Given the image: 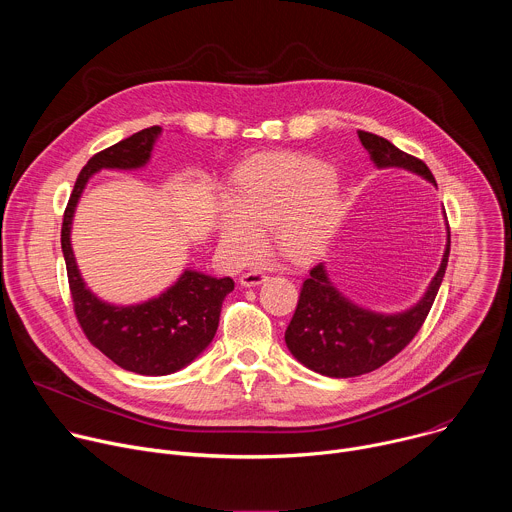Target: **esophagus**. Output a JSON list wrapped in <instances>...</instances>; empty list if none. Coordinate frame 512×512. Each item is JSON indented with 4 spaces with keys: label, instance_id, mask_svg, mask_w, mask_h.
<instances>
[{
    "label": "esophagus",
    "instance_id": "obj_1",
    "mask_svg": "<svg viewBox=\"0 0 512 512\" xmlns=\"http://www.w3.org/2000/svg\"><path fill=\"white\" fill-rule=\"evenodd\" d=\"M265 279H267V273H265V271H261V269H251V271H247V273L241 275V285H243V287H253V285L263 283Z\"/></svg>",
    "mask_w": 512,
    "mask_h": 512
}]
</instances>
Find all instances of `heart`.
Wrapping results in <instances>:
<instances>
[{"instance_id": "heart-1", "label": "heart", "mask_w": 512, "mask_h": 512, "mask_svg": "<svg viewBox=\"0 0 512 512\" xmlns=\"http://www.w3.org/2000/svg\"><path fill=\"white\" fill-rule=\"evenodd\" d=\"M334 182V170L308 156L269 154L243 164L233 178V206L218 214L225 251L245 259L261 241L259 227H273L275 243L289 259H312L340 218Z\"/></svg>"}]
</instances>
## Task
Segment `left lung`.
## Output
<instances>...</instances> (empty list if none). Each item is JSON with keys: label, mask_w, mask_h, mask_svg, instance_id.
<instances>
[{"label": "left lung", "mask_w": 512, "mask_h": 512, "mask_svg": "<svg viewBox=\"0 0 512 512\" xmlns=\"http://www.w3.org/2000/svg\"><path fill=\"white\" fill-rule=\"evenodd\" d=\"M356 133L364 150L371 154L379 168H407L435 184V178L423 160L401 152L381 135L362 129ZM448 257L450 235L440 271L429 283L427 294L415 308L397 316L373 314L350 304L328 281L324 265H314L300 289L294 318L285 330L287 348L308 369L334 379L358 377L383 367L415 338L423 326L437 289L442 285Z\"/></svg>", "instance_id": "left-lung-1"}]
</instances>
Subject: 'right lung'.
Returning <instances> with one entry per match:
<instances>
[{"label": "right lung", "mask_w": 512, "mask_h": 512, "mask_svg": "<svg viewBox=\"0 0 512 512\" xmlns=\"http://www.w3.org/2000/svg\"><path fill=\"white\" fill-rule=\"evenodd\" d=\"M158 125L141 129L111 148L95 154L81 170L62 218L60 243L72 308L89 342L117 367L137 375H170L192 362L214 338L223 300L235 289L231 277L216 279L198 271L182 277L156 300L137 306H109L85 287L70 249V223L91 174L103 168L131 170L150 160Z\"/></svg>", "instance_id": "right-lung-1"}]
</instances>
